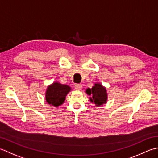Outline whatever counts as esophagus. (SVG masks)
<instances>
[{"mask_svg":"<svg viewBox=\"0 0 158 158\" xmlns=\"http://www.w3.org/2000/svg\"><path fill=\"white\" fill-rule=\"evenodd\" d=\"M74 87L76 90H80L82 89V85L80 84H76L74 85Z\"/></svg>","mask_w":158,"mask_h":158,"instance_id":"1","label":"esophagus"}]
</instances>
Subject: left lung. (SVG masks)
<instances>
[{
  "instance_id": "8db88e82",
  "label": "left lung",
  "mask_w": 158,
  "mask_h": 158,
  "mask_svg": "<svg viewBox=\"0 0 158 158\" xmlns=\"http://www.w3.org/2000/svg\"><path fill=\"white\" fill-rule=\"evenodd\" d=\"M86 94L91 96L90 97V102L94 103L96 106H102L107 103L108 93L106 88L103 86L101 83L96 82L91 89L88 88L86 89Z\"/></svg>"
}]
</instances>
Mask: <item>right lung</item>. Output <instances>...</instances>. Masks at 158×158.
<instances>
[{
  "label": "right lung",
  "instance_id": "1",
  "mask_svg": "<svg viewBox=\"0 0 158 158\" xmlns=\"http://www.w3.org/2000/svg\"><path fill=\"white\" fill-rule=\"evenodd\" d=\"M70 86L65 84H61L59 82H54L48 85L46 90L45 98L48 104L54 107H59L62 105L65 100L67 95L71 91Z\"/></svg>",
  "mask_w": 158,
  "mask_h": 158
}]
</instances>
